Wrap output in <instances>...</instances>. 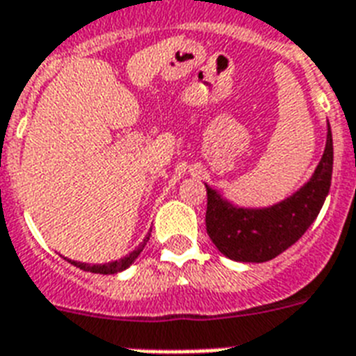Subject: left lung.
Returning <instances> with one entry per match:
<instances>
[{
	"instance_id": "left-lung-1",
	"label": "left lung",
	"mask_w": 356,
	"mask_h": 356,
	"mask_svg": "<svg viewBox=\"0 0 356 356\" xmlns=\"http://www.w3.org/2000/svg\"><path fill=\"white\" fill-rule=\"evenodd\" d=\"M332 134L327 123L325 150L312 176L285 200L268 207L233 204L206 184L207 235L218 252L238 263H264L283 254L309 229L331 187Z\"/></svg>"
}]
</instances>
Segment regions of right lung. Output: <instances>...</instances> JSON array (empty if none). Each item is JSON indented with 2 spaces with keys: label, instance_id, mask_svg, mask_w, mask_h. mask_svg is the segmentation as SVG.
<instances>
[{
  "label": "right lung",
  "instance_id": "1",
  "mask_svg": "<svg viewBox=\"0 0 356 356\" xmlns=\"http://www.w3.org/2000/svg\"><path fill=\"white\" fill-rule=\"evenodd\" d=\"M150 233H147V237L143 238V243L139 244L138 248L132 250L129 255H124V257L118 259V261H112V263H104V264H88V263H79V261H71V259H67L71 264H75L76 268L81 270H86V272H92V274H104V275H110V274H119V272H123V270H127L130 266V264L136 261V259L139 257V254L143 252L145 244H147V241H149Z\"/></svg>",
  "mask_w": 356,
  "mask_h": 356
}]
</instances>
